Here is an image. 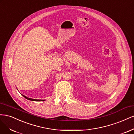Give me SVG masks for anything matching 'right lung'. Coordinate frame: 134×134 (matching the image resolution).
I'll list each match as a JSON object with an SVG mask.
<instances>
[{
	"label": "right lung",
	"instance_id": "1",
	"mask_svg": "<svg viewBox=\"0 0 134 134\" xmlns=\"http://www.w3.org/2000/svg\"><path fill=\"white\" fill-rule=\"evenodd\" d=\"M21 95H22L24 97H25L26 99H27V100H30V101H45V100H37V99H33V98H29V97H27V96L23 95V94H21Z\"/></svg>",
	"mask_w": 134,
	"mask_h": 134
}]
</instances>
